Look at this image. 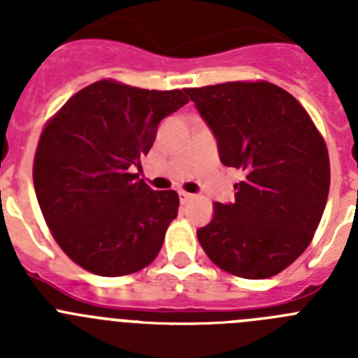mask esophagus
<instances>
[{"mask_svg":"<svg viewBox=\"0 0 358 358\" xmlns=\"http://www.w3.org/2000/svg\"><path fill=\"white\" fill-rule=\"evenodd\" d=\"M179 197H181V202H188L192 199V194H188V192H179Z\"/></svg>","mask_w":358,"mask_h":358,"instance_id":"34e87169","label":"esophagus"}]
</instances>
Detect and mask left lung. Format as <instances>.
<instances>
[{"mask_svg": "<svg viewBox=\"0 0 358 358\" xmlns=\"http://www.w3.org/2000/svg\"><path fill=\"white\" fill-rule=\"evenodd\" d=\"M213 131L224 166L242 172L235 202H215L197 231L217 267L245 280L281 273L303 255L330 192L327 141L305 107L276 84L238 80L188 87Z\"/></svg>", "mask_w": 358, "mask_h": 358, "instance_id": "obj_1", "label": "left lung"}]
</instances>
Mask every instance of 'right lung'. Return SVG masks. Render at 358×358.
Returning <instances> with one entry per match:
<instances>
[{"mask_svg":"<svg viewBox=\"0 0 358 358\" xmlns=\"http://www.w3.org/2000/svg\"><path fill=\"white\" fill-rule=\"evenodd\" d=\"M185 90H141L103 78L85 85L46 122L34 157V188L59 248L98 276H129L154 262L177 217L179 195L154 192L141 166L164 116Z\"/></svg>","mask_w":358,"mask_h":358,"instance_id":"1","label":"right lung"}]
</instances>
